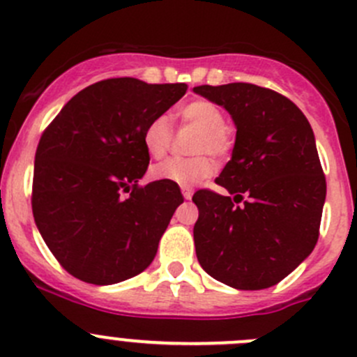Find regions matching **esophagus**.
<instances>
[{"label":"esophagus","mask_w":357,"mask_h":357,"mask_svg":"<svg viewBox=\"0 0 357 357\" xmlns=\"http://www.w3.org/2000/svg\"><path fill=\"white\" fill-rule=\"evenodd\" d=\"M181 193H183V197H185L186 200H190V199H192V197H193V190L188 188V186H183Z\"/></svg>","instance_id":"obj_1"}]
</instances>
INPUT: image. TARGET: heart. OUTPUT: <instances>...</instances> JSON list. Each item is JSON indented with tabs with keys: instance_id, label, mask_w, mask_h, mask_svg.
Returning <instances> with one entry per match:
<instances>
[{
	"instance_id": "1",
	"label": "heart",
	"mask_w": 357,
	"mask_h": 357,
	"mask_svg": "<svg viewBox=\"0 0 357 357\" xmlns=\"http://www.w3.org/2000/svg\"><path fill=\"white\" fill-rule=\"evenodd\" d=\"M179 114L186 122H192L197 128H200L195 145L197 153L222 157L229 152L233 145L231 132L225 126V112L215 103L207 102V100H195V102L186 103ZM169 143H171V122L165 115H158L145 128L143 145L153 158H160L167 152ZM212 172H214V165L208 157L167 158L152 169V178L178 186H192L207 179L208 176H212Z\"/></svg>"
}]
</instances>
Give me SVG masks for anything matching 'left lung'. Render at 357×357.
<instances>
[{
	"mask_svg": "<svg viewBox=\"0 0 357 357\" xmlns=\"http://www.w3.org/2000/svg\"><path fill=\"white\" fill-rule=\"evenodd\" d=\"M193 91L222 107L236 128L231 160L215 179L235 197L211 190L193 195L197 259L225 285L268 289L318 242L326 181L314 132L294 102L268 88L231 82Z\"/></svg>",
	"mask_w": 357,
	"mask_h": 357,
	"instance_id": "1",
	"label": "left lung"
}]
</instances>
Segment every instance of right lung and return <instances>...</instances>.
<instances>
[{
	"label": "right lung",
	"instance_id": "right-lung-1",
	"mask_svg": "<svg viewBox=\"0 0 357 357\" xmlns=\"http://www.w3.org/2000/svg\"><path fill=\"white\" fill-rule=\"evenodd\" d=\"M185 93L183 82L107 79L68 100L43 132L32 214L72 276L114 285L152 264L183 195L172 183L138 186L150 162L143 132Z\"/></svg>",
	"mask_w": 357,
	"mask_h": 357
}]
</instances>
